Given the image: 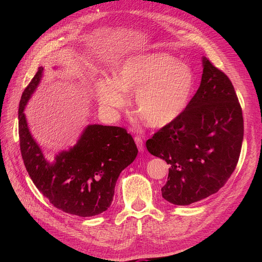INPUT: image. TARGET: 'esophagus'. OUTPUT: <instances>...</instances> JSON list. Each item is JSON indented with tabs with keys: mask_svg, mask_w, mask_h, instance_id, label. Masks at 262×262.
Masks as SVG:
<instances>
[{
	"mask_svg": "<svg viewBox=\"0 0 262 262\" xmlns=\"http://www.w3.org/2000/svg\"><path fill=\"white\" fill-rule=\"evenodd\" d=\"M134 141H136V143H137V146H138V148H139V150L140 152H143L144 150V145H143V140H142L140 137H136L134 138Z\"/></svg>",
	"mask_w": 262,
	"mask_h": 262,
	"instance_id": "34e87169",
	"label": "esophagus"
}]
</instances>
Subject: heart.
Masks as SVG:
<instances>
[{
    "mask_svg": "<svg viewBox=\"0 0 262 262\" xmlns=\"http://www.w3.org/2000/svg\"><path fill=\"white\" fill-rule=\"evenodd\" d=\"M194 86L191 69L167 53L139 54L114 71L113 81L96 85L99 104L110 112L126 104L124 93H133L137 113L152 128L176 120L187 108Z\"/></svg>",
    "mask_w": 262,
    "mask_h": 262,
    "instance_id": "1",
    "label": "heart"
}]
</instances>
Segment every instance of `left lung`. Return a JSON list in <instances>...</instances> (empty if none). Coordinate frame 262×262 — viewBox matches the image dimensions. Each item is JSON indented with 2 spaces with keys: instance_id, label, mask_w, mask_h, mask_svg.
Returning <instances> with one entry per match:
<instances>
[{
  "instance_id": "obj_1",
  "label": "left lung",
  "mask_w": 262,
  "mask_h": 262,
  "mask_svg": "<svg viewBox=\"0 0 262 262\" xmlns=\"http://www.w3.org/2000/svg\"><path fill=\"white\" fill-rule=\"evenodd\" d=\"M199 89L185 112L146 141L148 152L169 164L165 200L189 205L216 193L238 163L242 107L227 75L203 58Z\"/></svg>"
}]
</instances>
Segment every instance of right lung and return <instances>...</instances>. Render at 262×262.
<instances>
[{
  "mask_svg": "<svg viewBox=\"0 0 262 262\" xmlns=\"http://www.w3.org/2000/svg\"><path fill=\"white\" fill-rule=\"evenodd\" d=\"M43 68L23 92L18 108L19 146L24 164L37 189L59 210L87 217L112 205L120 172L138 155L131 134L120 126L90 124L77 143L47 161L29 132L24 109L41 80Z\"/></svg>",
  "mask_w": 262,
  "mask_h": 262,
  "instance_id": "obj_1",
  "label": "right lung"
}]
</instances>
